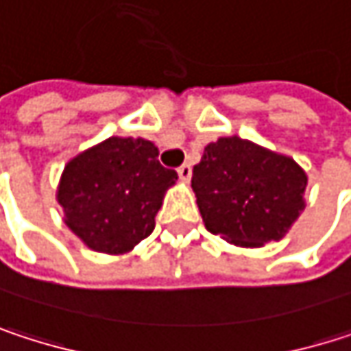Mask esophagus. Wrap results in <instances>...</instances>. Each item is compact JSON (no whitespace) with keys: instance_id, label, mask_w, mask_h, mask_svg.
<instances>
[{"instance_id":"34e87169","label":"esophagus","mask_w":351,"mask_h":351,"mask_svg":"<svg viewBox=\"0 0 351 351\" xmlns=\"http://www.w3.org/2000/svg\"><path fill=\"white\" fill-rule=\"evenodd\" d=\"M176 173L180 176V180L189 182V180H191V175H193V169H191V165H182V167H178Z\"/></svg>"}]
</instances>
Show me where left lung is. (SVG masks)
<instances>
[{
    "label": "left lung",
    "instance_id": "1",
    "mask_svg": "<svg viewBox=\"0 0 351 351\" xmlns=\"http://www.w3.org/2000/svg\"><path fill=\"white\" fill-rule=\"evenodd\" d=\"M191 186L207 232L242 247L278 242L305 209V171L238 136L205 146Z\"/></svg>",
    "mask_w": 351,
    "mask_h": 351
}]
</instances>
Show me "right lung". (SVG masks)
I'll return each instance as SVG.
<instances>
[{
  "mask_svg": "<svg viewBox=\"0 0 351 351\" xmlns=\"http://www.w3.org/2000/svg\"><path fill=\"white\" fill-rule=\"evenodd\" d=\"M176 173L158 162L142 138H107L62 171L56 199L69 230L95 252L125 254L154 230V217Z\"/></svg>",
  "mask_w": 351,
  "mask_h": 351,
  "instance_id": "obj_1",
  "label": "right lung"
}]
</instances>
